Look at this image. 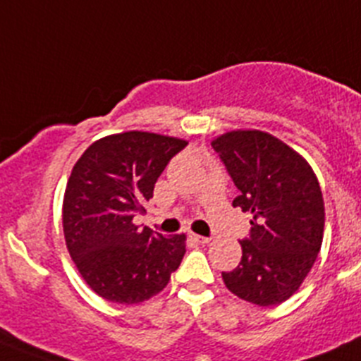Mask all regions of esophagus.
I'll list each match as a JSON object with an SVG mask.
<instances>
[{
    "instance_id": "1",
    "label": "esophagus",
    "mask_w": 361,
    "mask_h": 361,
    "mask_svg": "<svg viewBox=\"0 0 361 361\" xmlns=\"http://www.w3.org/2000/svg\"><path fill=\"white\" fill-rule=\"evenodd\" d=\"M191 238H193L197 243H202V245H207V243H211V238H205V235L191 234Z\"/></svg>"
}]
</instances>
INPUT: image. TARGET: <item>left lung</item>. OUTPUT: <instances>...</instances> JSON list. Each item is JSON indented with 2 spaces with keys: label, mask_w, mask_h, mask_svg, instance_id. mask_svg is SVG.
I'll use <instances>...</instances> for the list:
<instances>
[{
  "label": "left lung",
  "mask_w": 361,
  "mask_h": 361,
  "mask_svg": "<svg viewBox=\"0 0 361 361\" xmlns=\"http://www.w3.org/2000/svg\"><path fill=\"white\" fill-rule=\"evenodd\" d=\"M239 190L232 205L252 212L250 238L226 289L259 307L289 300L314 266L324 232V200L310 164L274 136L230 131L212 140Z\"/></svg>",
  "instance_id": "1"
}]
</instances>
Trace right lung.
I'll return each mask as SVG.
<instances>
[{"mask_svg": "<svg viewBox=\"0 0 361 361\" xmlns=\"http://www.w3.org/2000/svg\"><path fill=\"white\" fill-rule=\"evenodd\" d=\"M188 142L127 131L92 143L72 168L63 197L67 250L94 293L135 305L164 289L186 253V235L164 238L133 218Z\"/></svg>", "mask_w": 361, "mask_h": 361, "instance_id": "add662e5", "label": "right lung"}]
</instances>
